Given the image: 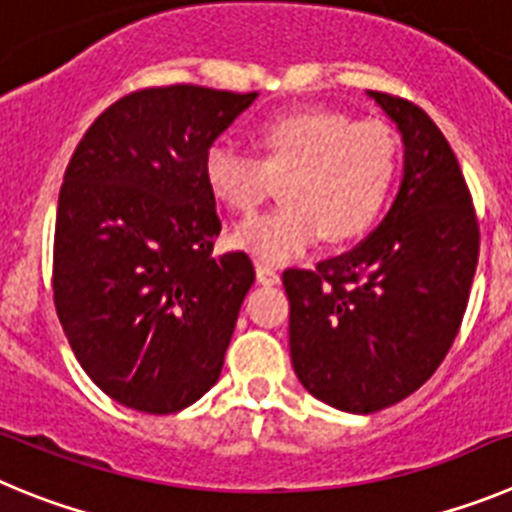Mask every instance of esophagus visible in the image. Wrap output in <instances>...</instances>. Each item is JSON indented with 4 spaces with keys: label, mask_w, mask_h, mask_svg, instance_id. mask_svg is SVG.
Returning a JSON list of instances; mask_svg holds the SVG:
<instances>
[{
    "label": "esophagus",
    "mask_w": 512,
    "mask_h": 512,
    "mask_svg": "<svg viewBox=\"0 0 512 512\" xmlns=\"http://www.w3.org/2000/svg\"><path fill=\"white\" fill-rule=\"evenodd\" d=\"M255 273H257V280H260L262 285H278L280 283V273L275 270L270 262H262L257 260L255 262Z\"/></svg>",
    "instance_id": "esophagus-1"
}]
</instances>
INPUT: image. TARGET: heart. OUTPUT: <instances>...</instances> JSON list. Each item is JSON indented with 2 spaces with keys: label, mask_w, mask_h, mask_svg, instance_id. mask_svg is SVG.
Returning a JSON list of instances; mask_svg holds the SVG:
<instances>
[{
  "label": "heart",
  "mask_w": 512,
  "mask_h": 512,
  "mask_svg": "<svg viewBox=\"0 0 512 512\" xmlns=\"http://www.w3.org/2000/svg\"><path fill=\"white\" fill-rule=\"evenodd\" d=\"M260 160L232 145H211L204 181L237 214H252L283 178L285 204L252 216L232 242L265 262L303 255L326 232L331 242L365 234L382 214L398 176V135L385 122H354L334 109L270 117L255 130Z\"/></svg>",
  "instance_id": "heart-1"
}]
</instances>
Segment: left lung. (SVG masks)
I'll use <instances>...</instances> for the list:
<instances>
[{
    "mask_svg": "<svg viewBox=\"0 0 512 512\" xmlns=\"http://www.w3.org/2000/svg\"><path fill=\"white\" fill-rule=\"evenodd\" d=\"M367 94L403 137L398 196L354 250L283 273L293 370L313 398L347 413L382 411L434 375L480 257L472 196L434 119L400 96Z\"/></svg>",
    "mask_w": 512,
    "mask_h": 512,
    "instance_id": "1",
    "label": "left lung"
}]
</instances>
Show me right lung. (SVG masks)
I'll return each mask as SVG.
<instances>
[{
	"mask_svg": "<svg viewBox=\"0 0 512 512\" xmlns=\"http://www.w3.org/2000/svg\"><path fill=\"white\" fill-rule=\"evenodd\" d=\"M257 99L176 84L122 96L78 142L58 196L53 301L78 365L142 413H176L219 380L255 283L222 232L204 155Z\"/></svg>",
	"mask_w": 512,
	"mask_h": 512,
	"instance_id": "right-lung-1",
	"label": "right lung"
}]
</instances>
